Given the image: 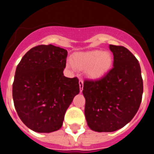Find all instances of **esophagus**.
Returning a JSON list of instances; mask_svg holds the SVG:
<instances>
[{
	"instance_id": "obj_1",
	"label": "esophagus",
	"mask_w": 154,
	"mask_h": 154,
	"mask_svg": "<svg viewBox=\"0 0 154 154\" xmlns=\"http://www.w3.org/2000/svg\"><path fill=\"white\" fill-rule=\"evenodd\" d=\"M79 83L80 92H82V89H83V80H82V79H79Z\"/></svg>"
}]
</instances>
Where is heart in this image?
Listing matches in <instances>:
<instances>
[{"label":"heart","mask_w":154,"mask_h":154,"mask_svg":"<svg viewBox=\"0 0 154 154\" xmlns=\"http://www.w3.org/2000/svg\"><path fill=\"white\" fill-rule=\"evenodd\" d=\"M113 57L109 51L101 50L75 53L72 57V63L69 62V67L77 69H85V75L90 79H98L104 75L111 69Z\"/></svg>","instance_id":"b5f03b06"}]
</instances>
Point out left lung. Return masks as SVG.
Segmentation results:
<instances>
[{
	"instance_id": "left-lung-1",
	"label": "left lung",
	"mask_w": 154,
	"mask_h": 154,
	"mask_svg": "<svg viewBox=\"0 0 154 154\" xmlns=\"http://www.w3.org/2000/svg\"><path fill=\"white\" fill-rule=\"evenodd\" d=\"M113 67L97 80H85V116L96 132H113L130 123L142 100L143 79L138 60L126 48L110 45Z\"/></svg>"
}]
</instances>
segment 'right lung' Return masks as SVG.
Masks as SVG:
<instances>
[{"label": "right lung", "instance_id": "obj_1", "mask_svg": "<svg viewBox=\"0 0 154 154\" xmlns=\"http://www.w3.org/2000/svg\"><path fill=\"white\" fill-rule=\"evenodd\" d=\"M67 55L62 48L41 45L30 49L17 65L14 104L21 121L33 131L59 130L66 110L79 92L78 78L64 76Z\"/></svg>", "mask_w": 154, "mask_h": 154}]
</instances>
